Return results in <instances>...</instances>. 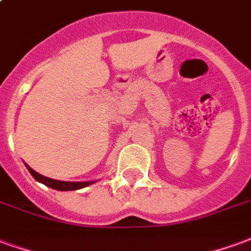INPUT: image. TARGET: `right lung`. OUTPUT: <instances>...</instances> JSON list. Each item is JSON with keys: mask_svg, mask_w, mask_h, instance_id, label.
<instances>
[{"mask_svg": "<svg viewBox=\"0 0 251 251\" xmlns=\"http://www.w3.org/2000/svg\"><path fill=\"white\" fill-rule=\"evenodd\" d=\"M26 165V164H25ZM26 168L30 172V175L35 177L37 181H40L43 184H46L47 187H51L53 189H57V191H75V189H80L87 187V185L93 184L94 181H60V180H53L50 179V177H46L43 175L37 174L33 169L30 168L29 165H26Z\"/></svg>", "mask_w": 251, "mask_h": 251, "instance_id": "right-lung-1", "label": "right lung"}]
</instances>
